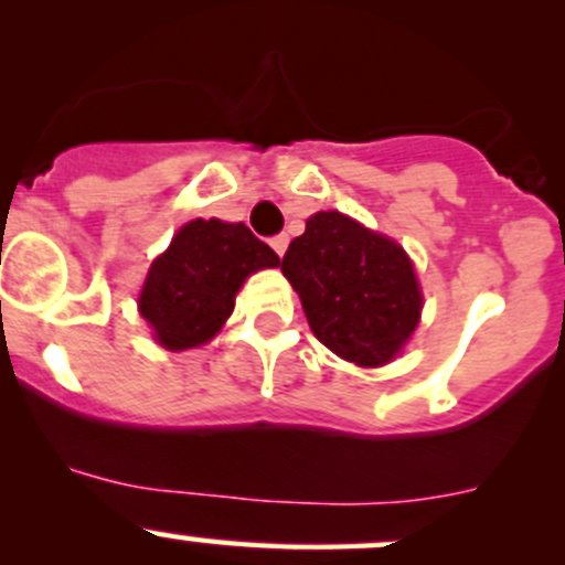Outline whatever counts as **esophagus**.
Here are the masks:
<instances>
[{
	"label": "esophagus",
	"mask_w": 565,
	"mask_h": 565,
	"mask_svg": "<svg viewBox=\"0 0 565 565\" xmlns=\"http://www.w3.org/2000/svg\"><path fill=\"white\" fill-rule=\"evenodd\" d=\"M270 246H273V250H276L278 256H284V250H287V246H289V237L287 235L270 237Z\"/></svg>",
	"instance_id": "obj_1"
}]
</instances>
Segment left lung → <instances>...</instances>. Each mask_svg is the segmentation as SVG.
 I'll use <instances>...</instances> for the list:
<instances>
[{
  "label": "left lung",
  "instance_id": "left-lung-1",
  "mask_svg": "<svg viewBox=\"0 0 565 565\" xmlns=\"http://www.w3.org/2000/svg\"><path fill=\"white\" fill-rule=\"evenodd\" d=\"M281 273L317 339L358 366L388 363L418 324L420 289L404 248L335 210L306 221Z\"/></svg>",
  "mask_w": 565,
  "mask_h": 565
}]
</instances>
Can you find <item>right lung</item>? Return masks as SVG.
Listing matches in <instances>:
<instances>
[{
  "mask_svg": "<svg viewBox=\"0 0 565 565\" xmlns=\"http://www.w3.org/2000/svg\"><path fill=\"white\" fill-rule=\"evenodd\" d=\"M276 265V250L254 237L246 224L196 218L152 262L139 311L167 350L199 347L232 315L237 289L250 273Z\"/></svg>",
  "mask_w": 565,
  "mask_h": 565,
  "instance_id": "obj_1",
  "label": "right lung"
}]
</instances>
